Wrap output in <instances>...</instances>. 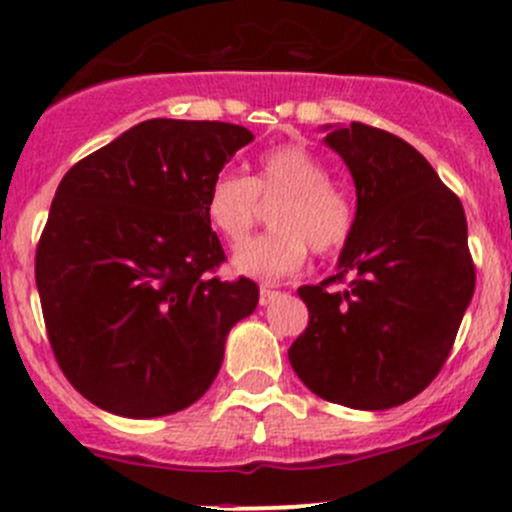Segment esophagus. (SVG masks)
I'll use <instances>...</instances> for the list:
<instances>
[{
  "label": "esophagus",
  "instance_id": "esophagus-1",
  "mask_svg": "<svg viewBox=\"0 0 512 512\" xmlns=\"http://www.w3.org/2000/svg\"><path fill=\"white\" fill-rule=\"evenodd\" d=\"M277 294H279V291L274 289V286H269V284H262V286H260V303H262V306H267L269 301H274V299H277Z\"/></svg>",
  "mask_w": 512,
  "mask_h": 512
}]
</instances>
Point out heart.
<instances>
[{
  "label": "heart",
  "instance_id": "b5f03b06",
  "mask_svg": "<svg viewBox=\"0 0 512 512\" xmlns=\"http://www.w3.org/2000/svg\"><path fill=\"white\" fill-rule=\"evenodd\" d=\"M328 174V165L306 145L286 143L267 150L252 177L223 170L211 179L204 199L206 218L230 245L250 235L260 201L277 199L269 211L272 230L233 252L230 265L235 272L282 279L299 272L308 247L320 257L345 247L355 230V204Z\"/></svg>",
  "mask_w": 512,
  "mask_h": 512
}]
</instances>
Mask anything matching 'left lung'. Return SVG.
<instances>
[{"label": "left lung", "mask_w": 512, "mask_h": 512, "mask_svg": "<svg viewBox=\"0 0 512 512\" xmlns=\"http://www.w3.org/2000/svg\"><path fill=\"white\" fill-rule=\"evenodd\" d=\"M325 145L355 179V230L338 274L299 289L308 328L289 347V362L325 401L386 411L440 374L457 338L476 284L466 216L403 138L355 121L328 126Z\"/></svg>", "instance_id": "left-lung-1"}]
</instances>
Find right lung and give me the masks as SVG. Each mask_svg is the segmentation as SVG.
Segmentation results:
<instances>
[{
	"label": "right lung",
	"mask_w": 512,
	"mask_h": 512,
	"mask_svg": "<svg viewBox=\"0 0 512 512\" xmlns=\"http://www.w3.org/2000/svg\"><path fill=\"white\" fill-rule=\"evenodd\" d=\"M243 126L150 119L70 167L36 250V286L60 369L123 418L192 406L260 289L221 282L206 189L252 143Z\"/></svg>",
	"instance_id": "right-lung-1"
}]
</instances>
